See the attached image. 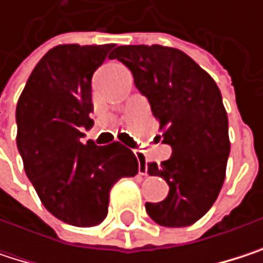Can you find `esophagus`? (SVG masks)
<instances>
[{
  "mask_svg": "<svg viewBox=\"0 0 263 263\" xmlns=\"http://www.w3.org/2000/svg\"><path fill=\"white\" fill-rule=\"evenodd\" d=\"M134 154H135V157L138 160V174L146 175V172H147V158H146V155L141 151H134Z\"/></svg>",
  "mask_w": 263,
  "mask_h": 263,
  "instance_id": "esophagus-1",
  "label": "esophagus"
}]
</instances>
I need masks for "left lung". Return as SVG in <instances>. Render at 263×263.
Here are the masks:
<instances>
[{
  "label": "left lung",
  "mask_w": 263,
  "mask_h": 263,
  "mask_svg": "<svg viewBox=\"0 0 263 263\" xmlns=\"http://www.w3.org/2000/svg\"><path fill=\"white\" fill-rule=\"evenodd\" d=\"M109 59L131 70L160 122L163 143L172 147L171 158L160 166L147 163L149 175L169 184L164 201L146 202L147 215L163 227L195 224L216 201L230 154L229 119L218 85L172 47L120 45Z\"/></svg>",
  "instance_id": "obj_1"
}]
</instances>
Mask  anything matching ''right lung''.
I'll use <instances>...</instances> for the list:
<instances>
[{"label": "right lung", "instance_id": "obj_1", "mask_svg": "<svg viewBox=\"0 0 263 263\" xmlns=\"http://www.w3.org/2000/svg\"><path fill=\"white\" fill-rule=\"evenodd\" d=\"M112 47L51 48L31 71L16 105V144L27 177L44 207L76 227L100 224L112 185L138 172L134 152L119 141L108 146L80 141L85 135L80 128L94 125L92 74Z\"/></svg>", "mask_w": 263, "mask_h": 263}]
</instances>
